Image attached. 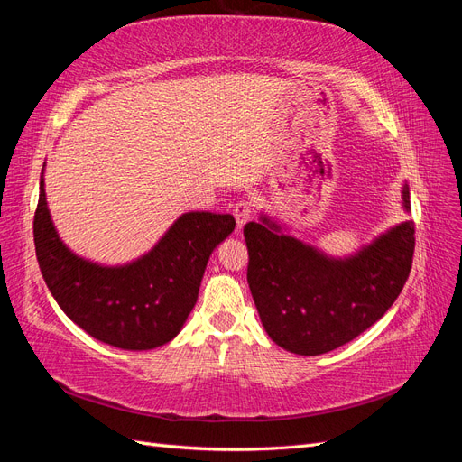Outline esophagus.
<instances>
[{
  "label": "esophagus",
  "mask_w": 462,
  "mask_h": 462,
  "mask_svg": "<svg viewBox=\"0 0 462 462\" xmlns=\"http://www.w3.org/2000/svg\"><path fill=\"white\" fill-rule=\"evenodd\" d=\"M233 216L236 219V229H243L245 223L250 221V217H253V208H250V204L246 200H241L236 202L235 208H233Z\"/></svg>",
  "instance_id": "1"
}]
</instances>
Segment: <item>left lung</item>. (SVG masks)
Segmentation results:
<instances>
[{
	"instance_id": "left-lung-1",
	"label": "left lung",
	"mask_w": 462,
	"mask_h": 462,
	"mask_svg": "<svg viewBox=\"0 0 462 462\" xmlns=\"http://www.w3.org/2000/svg\"><path fill=\"white\" fill-rule=\"evenodd\" d=\"M411 212V192L401 190ZM248 287L262 326L285 351L316 356L353 341L395 302L411 273L414 223L402 221L337 258L260 214L245 226Z\"/></svg>"
}]
</instances>
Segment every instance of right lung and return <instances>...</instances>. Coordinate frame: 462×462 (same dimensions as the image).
I'll list each match as a JSON object with an SVG mask.
<instances>
[{
  "label": "right lung",
  "mask_w": 462,
  "mask_h": 462,
  "mask_svg": "<svg viewBox=\"0 0 462 462\" xmlns=\"http://www.w3.org/2000/svg\"><path fill=\"white\" fill-rule=\"evenodd\" d=\"M235 229L231 214L187 212L141 258L104 265L75 254L55 229L40 177L34 245L40 272L61 310L94 339L148 351L183 329L206 263Z\"/></svg>",
  "instance_id": "obj_1"
}]
</instances>
